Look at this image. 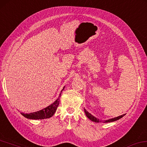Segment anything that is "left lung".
Segmentation results:
<instances>
[{
    "instance_id": "1",
    "label": "left lung",
    "mask_w": 147,
    "mask_h": 147,
    "mask_svg": "<svg viewBox=\"0 0 147 147\" xmlns=\"http://www.w3.org/2000/svg\"><path fill=\"white\" fill-rule=\"evenodd\" d=\"M84 111H85V114H86L87 117L89 119H91V121H94V122H96V123H98V122H100V121L98 119H97L96 118H95V117L92 116V115H91V114H90L89 112H88L84 108ZM124 116H125V114H123L121 115V116H118V117H116V118H112V119H108V120H105V121H104V123H108V122H112V121H116L118 120V119H120L122 118V117H123Z\"/></svg>"
}]
</instances>
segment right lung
Returning <instances> with one entry per match:
<instances>
[{
  "label": "right lung",
  "mask_w": 147,
  "mask_h": 147,
  "mask_svg": "<svg viewBox=\"0 0 147 147\" xmlns=\"http://www.w3.org/2000/svg\"><path fill=\"white\" fill-rule=\"evenodd\" d=\"M64 87L63 88V89L61 91L62 92L63 90H64ZM61 95V92L59 95V97L56 99L55 101V102L51 104V105H49V107L47 108H43L42 110H40L39 111L29 113V114H24V113H21L22 116H24L25 118H28V119H47L51 118L55 114L56 109L59 105V102H60V97Z\"/></svg>",
  "instance_id": "obj_1"
}]
</instances>
